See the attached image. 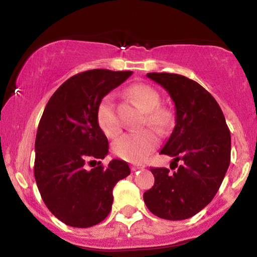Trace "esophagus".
<instances>
[{
  "label": "esophagus",
  "mask_w": 257,
  "mask_h": 257,
  "mask_svg": "<svg viewBox=\"0 0 257 257\" xmlns=\"http://www.w3.org/2000/svg\"><path fill=\"white\" fill-rule=\"evenodd\" d=\"M131 168H132L133 172H135L138 170H142V168H145V166H144V165H132Z\"/></svg>",
  "instance_id": "obj_1"
}]
</instances>
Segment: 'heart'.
<instances>
[{
	"label": "heart",
	"mask_w": 257,
	"mask_h": 257,
	"mask_svg": "<svg viewBox=\"0 0 257 257\" xmlns=\"http://www.w3.org/2000/svg\"><path fill=\"white\" fill-rule=\"evenodd\" d=\"M133 97L145 111V122L155 129H161L168 122V115L165 110L158 108L160 103L158 91L147 84H136L129 89ZM97 122L104 134L115 138L121 132V121L116 111L115 102L108 95L97 106ZM158 146V138L149 131H138L122 135L113 142L112 151L123 160L140 162L145 160Z\"/></svg>",
	"instance_id": "heart-1"
}]
</instances>
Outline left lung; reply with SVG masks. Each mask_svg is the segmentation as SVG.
Instances as JSON below:
<instances>
[{"label":"left lung","instance_id":"obj_1","mask_svg":"<svg viewBox=\"0 0 257 257\" xmlns=\"http://www.w3.org/2000/svg\"><path fill=\"white\" fill-rule=\"evenodd\" d=\"M171 96L175 125L160 154L181 161L178 170L152 167L154 186L144 193L148 210L168 220L187 219L219 190L230 165L231 136L222 109L210 92L187 77L147 73Z\"/></svg>","mask_w":257,"mask_h":257}]
</instances>
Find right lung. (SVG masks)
Listing matches in <instances>:
<instances>
[{
  "instance_id": "right-lung-1",
  "label": "right lung",
  "mask_w": 257,
  "mask_h": 257,
  "mask_svg": "<svg viewBox=\"0 0 257 257\" xmlns=\"http://www.w3.org/2000/svg\"><path fill=\"white\" fill-rule=\"evenodd\" d=\"M132 73L102 69L78 73L58 87L44 110L35 138L34 177L48 210L66 225L90 228L104 220L112 188L131 174L128 164L117 159L108 167L86 170L85 164L108 154L97 106Z\"/></svg>"
}]
</instances>
